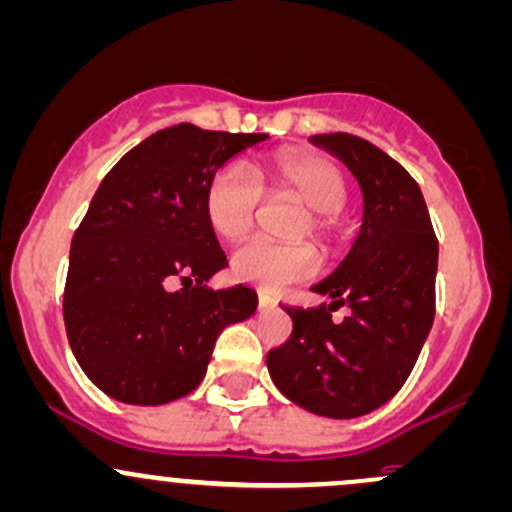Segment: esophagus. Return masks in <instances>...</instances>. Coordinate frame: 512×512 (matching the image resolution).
<instances>
[{
    "label": "esophagus",
    "instance_id": "34e87169",
    "mask_svg": "<svg viewBox=\"0 0 512 512\" xmlns=\"http://www.w3.org/2000/svg\"><path fill=\"white\" fill-rule=\"evenodd\" d=\"M257 303H260V308H274L277 306V299L272 294H267V291H260L257 294Z\"/></svg>",
    "mask_w": 512,
    "mask_h": 512
}]
</instances>
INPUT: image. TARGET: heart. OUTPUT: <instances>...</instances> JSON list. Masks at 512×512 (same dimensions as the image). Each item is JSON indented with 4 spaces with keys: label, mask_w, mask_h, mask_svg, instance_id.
<instances>
[{
    "label": "heart",
    "mask_w": 512,
    "mask_h": 512,
    "mask_svg": "<svg viewBox=\"0 0 512 512\" xmlns=\"http://www.w3.org/2000/svg\"><path fill=\"white\" fill-rule=\"evenodd\" d=\"M269 179L277 189L289 192L308 206L306 218L296 235H318L328 240L335 230V213L350 199V184L335 162L320 155H286L269 167ZM262 204V187L257 177L240 162H230L211 177L206 189V221L218 238L243 240L255 226ZM320 267L316 247L308 243L277 245L255 240L235 250L230 274L238 282L265 291H282L286 286L316 277Z\"/></svg>",
    "instance_id": "1"
}]
</instances>
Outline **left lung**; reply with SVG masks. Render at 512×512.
<instances>
[{
  "label": "left lung",
  "mask_w": 512,
  "mask_h": 512,
  "mask_svg": "<svg viewBox=\"0 0 512 512\" xmlns=\"http://www.w3.org/2000/svg\"><path fill=\"white\" fill-rule=\"evenodd\" d=\"M311 140L355 174L364 218L350 255L313 286L333 303L286 306L294 330L267 352V367L296 406L325 418H359L396 396L418 362L435 318L437 238L406 167L350 133ZM340 305L351 316L335 324Z\"/></svg>",
  "instance_id": "8db88e82"
}]
</instances>
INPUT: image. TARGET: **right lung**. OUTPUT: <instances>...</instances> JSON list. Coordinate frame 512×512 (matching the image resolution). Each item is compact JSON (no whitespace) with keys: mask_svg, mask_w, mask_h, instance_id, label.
<instances>
[{"mask_svg":"<svg viewBox=\"0 0 512 512\" xmlns=\"http://www.w3.org/2000/svg\"><path fill=\"white\" fill-rule=\"evenodd\" d=\"M265 138L179 123L101 179L72 238L63 316L82 372L106 396L133 406L187 396L221 330L255 313L250 286H206L228 260L204 201L213 174Z\"/></svg>","mask_w":512,"mask_h":512,"instance_id":"obj_1","label":"right lung"}]
</instances>
